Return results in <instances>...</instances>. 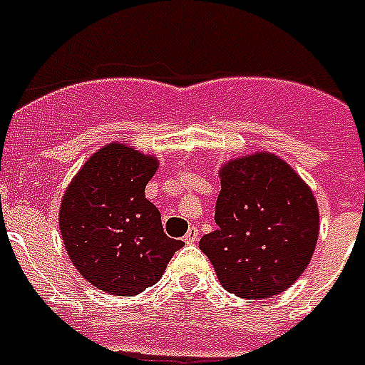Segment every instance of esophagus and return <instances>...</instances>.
I'll return each instance as SVG.
<instances>
[{"label":"esophagus","mask_w":365,"mask_h":365,"mask_svg":"<svg viewBox=\"0 0 365 365\" xmlns=\"http://www.w3.org/2000/svg\"><path fill=\"white\" fill-rule=\"evenodd\" d=\"M197 240H199V228H197V226H190L187 234L183 236V242H185V244H195Z\"/></svg>","instance_id":"34e87169"}]
</instances>
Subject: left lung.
I'll return each mask as SVG.
<instances>
[{"instance_id": "obj_1", "label": "left lung", "mask_w": 365, "mask_h": 365, "mask_svg": "<svg viewBox=\"0 0 365 365\" xmlns=\"http://www.w3.org/2000/svg\"><path fill=\"white\" fill-rule=\"evenodd\" d=\"M215 220L218 230L201 237L199 247L220 284L240 298H269L290 288L309 265L319 234L312 190L269 153L220 170Z\"/></svg>"}]
</instances>
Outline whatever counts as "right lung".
Returning <instances> with one entry per match:
<instances>
[{"mask_svg": "<svg viewBox=\"0 0 365 365\" xmlns=\"http://www.w3.org/2000/svg\"><path fill=\"white\" fill-rule=\"evenodd\" d=\"M158 162L112 143L94 153L69 183L59 230L73 265L98 290L135 296L156 284L182 240L164 234L145 197Z\"/></svg>", "mask_w": 365, "mask_h": 365, "instance_id": "1", "label": "right lung"}]
</instances>
